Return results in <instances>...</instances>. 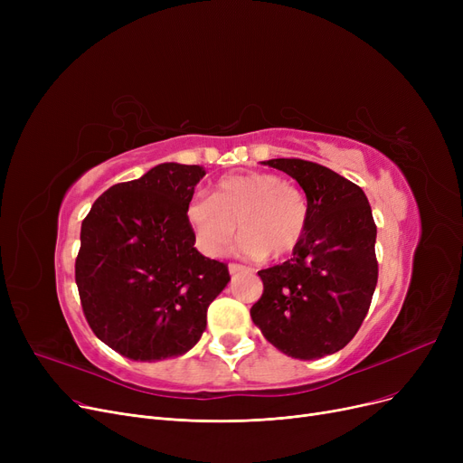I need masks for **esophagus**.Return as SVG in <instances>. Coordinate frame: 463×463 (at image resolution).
Wrapping results in <instances>:
<instances>
[{
	"label": "esophagus",
	"instance_id": "34e87169",
	"mask_svg": "<svg viewBox=\"0 0 463 463\" xmlns=\"http://www.w3.org/2000/svg\"><path fill=\"white\" fill-rule=\"evenodd\" d=\"M244 272H248L246 266L234 264V262H231V264H229V274H231V276H234V274H244Z\"/></svg>",
	"mask_w": 463,
	"mask_h": 463
}]
</instances>
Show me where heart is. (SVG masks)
Instances as JSON below:
<instances>
[{"mask_svg":"<svg viewBox=\"0 0 463 463\" xmlns=\"http://www.w3.org/2000/svg\"><path fill=\"white\" fill-rule=\"evenodd\" d=\"M185 215L204 255H222L240 227L244 234L240 251L255 259L269 253L276 259L295 253L306 238L309 219L302 191L272 173L219 178L210 197L194 194Z\"/></svg>","mask_w":463,"mask_h":463,"instance_id":"heart-1","label":"heart"}]
</instances>
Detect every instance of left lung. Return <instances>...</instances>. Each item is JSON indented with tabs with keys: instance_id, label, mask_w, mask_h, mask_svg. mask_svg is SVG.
<instances>
[{
	"instance_id": "1",
	"label": "left lung",
	"mask_w": 463,
	"mask_h": 463,
	"mask_svg": "<svg viewBox=\"0 0 463 463\" xmlns=\"http://www.w3.org/2000/svg\"><path fill=\"white\" fill-rule=\"evenodd\" d=\"M262 163L300 184L309 219L293 257L259 272L264 290L251 319L287 356L334 354L358 332L377 285L372 206L356 184L323 165L304 159Z\"/></svg>"
}]
</instances>
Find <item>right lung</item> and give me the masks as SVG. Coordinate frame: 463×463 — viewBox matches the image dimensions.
I'll list each match as a JSON object with an SVG mask.
<instances>
[{"mask_svg": "<svg viewBox=\"0 0 463 463\" xmlns=\"http://www.w3.org/2000/svg\"><path fill=\"white\" fill-rule=\"evenodd\" d=\"M204 175L201 165L161 163L107 189L82 222L75 264L82 309L93 334L121 356L185 354L231 281L227 264L194 248L185 215Z\"/></svg>", "mask_w": 463, "mask_h": 463, "instance_id": "1", "label": "right lung"}]
</instances>
